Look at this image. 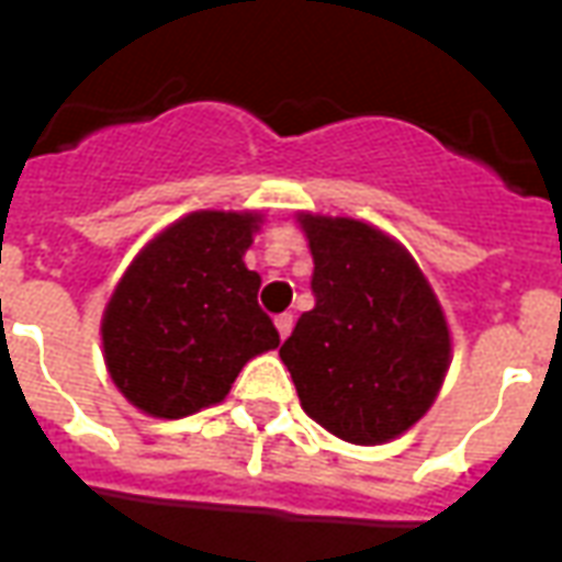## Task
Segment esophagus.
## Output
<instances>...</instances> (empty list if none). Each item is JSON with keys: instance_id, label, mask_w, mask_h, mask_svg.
I'll list each match as a JSON object with an SVG mask.
<instances>
[{"instance_id": "esophagus-1", "label": "esophagus", "mask_w": 562, "mask_h": 562, "mask_svg": "<svg viewBox=\"0 0 562 562\" xmlns=\"http://www.w3.org/2000/svg\"><path fill=\"white\" fill-rule=\"evenodd\" d=\"M273 325H277V330H280V337L285 340L289 334H292V325H294V318L289 316V313H282V316L273 318Z\"/></svg>"}]
</instances>
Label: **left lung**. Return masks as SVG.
Wrapping results in <instances>:
<instances>
[{
    "label": "left lung",
    "instance_id": "8db88e82",
    "mask_svg": "<svg viewBox=\"0 0 562 562\" xmlns=\"http://www.w3.org/2000/svg\"><path fill=\"white\" fill-rule=\"evenodd\" d=\"M316 306L280 346L304 413L352 446L406 434L442 389L451 334L415 258L376 225L297 213Z\"/></svg>",
    "mask_w": 562,
    "mask_h": 562
}]
</instances>
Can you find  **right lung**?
Listing matches in <instances>:
<instances>
[{"mask_svg":"<svg viewBox=\"0 0 562 562\" xmlns=\"http://www.w3.org/2000/svg\"><path fill=\"white\" fill-rule=\"evenodd\" d=\"M258 213L195 210L149 240L102 316L104 364L120 394L153 418L225 401L246 361L280 346L244 265Z\"/></svg>","mask_w":562,"mask_h":562,"instance_id":"add662e5","label":"right lung"}]
</instances>
